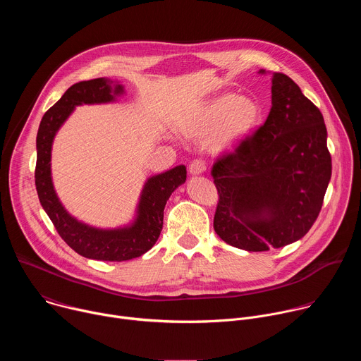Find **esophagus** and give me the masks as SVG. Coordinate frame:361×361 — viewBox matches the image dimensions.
<instances>
[{"label": "esophagus", "mask_w": 361, "mask_h": 361, "mask_svg": "<svg viewBox=\"0 0 361 361\" xmlns=\"http://www.w3.org/2000/svg\"><path fill=\"white\" fill-rule=\"evenodd\" d=\"M205 167H207V166H205V161L197 159V160H192V161H191V164L188 166V171H190V174H192V176H198V174H201V173L205 171Z\"/></svg>", "instance_id": "1"}]
</instances>
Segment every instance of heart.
Wrapping results in <instances>:
<instances>
[{
    "label": "heart",
    "instance_id": "b5f03b06",
    "mask_svg": "<svg viewBox=\"0 0 361 361\" xmlns=\"http://www.w3.org/2000/svg\"><path fill=\"white\" fill-rule=\"evenodd\" d=\"M259 118L260 107L254 99L227 92L204 104L184 123L183 131L194 138L212 134L213 149L227 151L250 135Z\"/></svg>",
    "mask_w": 361,
    "mask_h": 361
}]
</instances>
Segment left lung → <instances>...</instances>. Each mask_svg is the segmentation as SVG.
I'll list each match as a JSON object with an SVG mask.
<instances>
[{
	"instance_id": "left-lung-1",
	"label": "left lung",
	"mask_w": 361,
	"mask_h": 361,
	"mask_svg": "<svg viewBox=\"0 0 361 361\" xmlns=\"http://www.w3.org/2000/svg\"><path fill=\"white\" fill-rule=\"evenodd\" d=\"M212 176L223 241L267 251L300 240L317 220L331 178L323 114L290 77L274 73L266 123L217 159Z\"/></svg>"
}]
</instances>
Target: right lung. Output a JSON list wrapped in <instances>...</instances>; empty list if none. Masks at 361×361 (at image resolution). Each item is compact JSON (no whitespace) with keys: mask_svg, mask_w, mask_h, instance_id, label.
<instances>
[{"mask_svg":"<svg viewBox=\"0 0 361 361\" xmlns=\"http://www.w3.org/2000/svg\"><path fill=\"white\" fill-rule=\"evenodd\" d=\"M124 87L109 78H94L71 85L42 117L37 133L35 187L42 209L61 238L80 255L101 262H126L147 252L163 230L164 207L171 192L185 183L187 170L177 166L152 176L144 184L135 220L121 228L102 230L87 226L67 213L51 180V147L64 121L77 106L116 101Z\"/></svg>","mask_w":361,"mask_h":361,"instance_id":"obj_1","label":"right lung"}]
</instances>
